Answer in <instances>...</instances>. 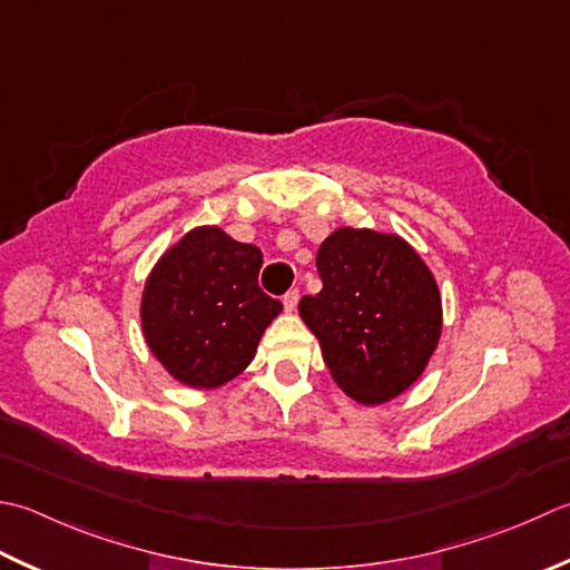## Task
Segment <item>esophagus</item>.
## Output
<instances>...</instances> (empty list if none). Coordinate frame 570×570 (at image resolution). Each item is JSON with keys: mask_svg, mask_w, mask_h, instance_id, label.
<instances>
[{"mask_svg": "<svg viewBox=\"0 0 570 570\" xmlns=\"http://www.w3.org/2000/svg\"><path fill=\"white\" fill-rule=\"evenodd\" d=\"M296 306H298V292L294 288V292H288V294L284 296V308H286V314H294Z\"/></svg>", "mask_w": 570, "mask_h": 570, "instance_id": "1", "label": "esophagus"}]
</instances>
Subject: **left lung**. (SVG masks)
Instances as JSON below:
<instances>
[{
  "label": "left lung",
  "instance_id": "8db88e82",
  "mask_svg": "<svg viewBox=\"0 0 570 570\" xmlns=\"http://www.w3.org/2000/svg\"><path fill=\"white\" fill-rule=\"evenodd\" d=\"M323 288L298 314L331 377L355 403H390L417 383L442 336V294L428 262L397 232L338 227L321 242Z\"/></svg>",
  "mask_w": 570,
  "mask_h": 570
}]
</instances>
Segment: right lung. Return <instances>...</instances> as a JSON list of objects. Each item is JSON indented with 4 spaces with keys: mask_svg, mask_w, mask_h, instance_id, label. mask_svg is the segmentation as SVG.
I'll list each match as a JSON object with an SVG mask.
<instances>
[{
    "mask_svg": "<svg viewBox=\"0 0 570 570\" xmlns=\"http://www.w3.org/2000/svg\"><path fill=\"white\" fill-rule=\"evenodd\" d=\"M262 249L217 225L185 232L155 262L140 296L145 345L167 375L195 390L234 381L282 314L256 278Z\"/></svg>",
    "mask_w": 570,
    "mask_h": 570,
    "instance_id": "add662e5",
    "label": "right lung"
}]
</instances>
